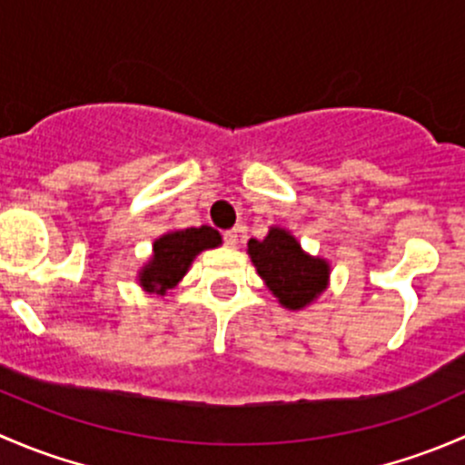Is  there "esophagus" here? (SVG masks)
<instances>
[{
	"mask_svg": "<svg viewBox=\"0 0 465 465\" xmlns=\"http://www.w3.org/2000/svg\"><path fill=\"white\" fill-rule=\"evenodd\" d=\"M223 241H224V245L236 247L238 245V232H236V229H229V232H224Z\"/></svg>",
	"mask_w": 465,
	"mask_h": 465,
	"instance_id": "34e87169",
	"label": "esophagus"
}]
</instances>
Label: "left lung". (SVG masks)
Masks as SVG:
<instances>
[{
  "instance_id": "8db88e82",
  "label": "left lung",
  "mask_w": 465,
  "mask_h": 465,
  "mask_svg": "<svg viewBox=\"0 0 465 465\" xmlns=\"http://www.w3.org/2000/svg\"><path fill=\"white\" fill-rule=\"evenodd\" d=\"M247 247L261 279L290 311H299L326 290V262L303 254L297 238L283 229H270L262 241L252 238Z\"/></svg>"
}]
</instances>
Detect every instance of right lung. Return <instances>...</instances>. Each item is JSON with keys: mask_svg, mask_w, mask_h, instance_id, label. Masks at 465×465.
I'll use <instances>...</instances> for the list:
<instances>
[{"mask_svg": "<svg viewBox=\"0 0 465 465\" xmlns=\"http://www.w3.org/2000/svg\"><path fill=\"white\" fill-rule=\"evenodd\" d=\"M223 242L213 227H189L163 233L153 245V261L143 267L142 285L150 292L163 294L189 270L191 261L203 250H211Z\"/></svg>", "mask_w": 465, "mask_h": 465, "instance_id": "add662e5", "label": "right lung"}]
</instances>
